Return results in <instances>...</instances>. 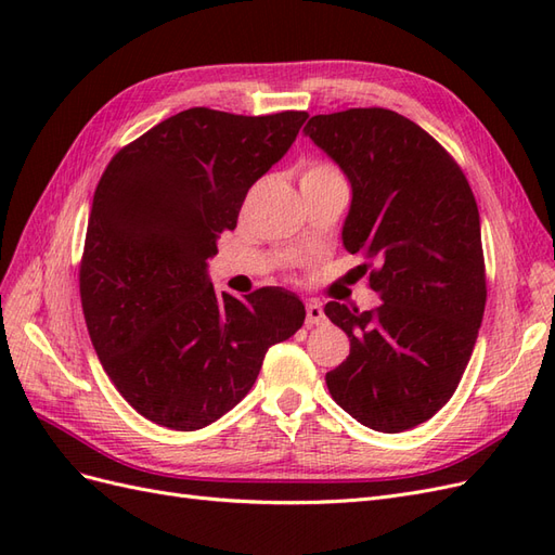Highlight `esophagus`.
<instances>
[{
  "instance_id": "esophagus-1",
  "label": "esophagus",
  "mask_w": 555,
  "mask_h": 555,
  "mask_svg": "<svg viewBox=\"0 0 555 555\" xmlns=\"http://www.w3.org/2000/svg\"><path fill=\"white\" fill-rule=\"evenodd\" d=\"M324 308H322V304H317V300H312V304H308V308H306V324L308 326H319V324H324Z\"/></svg>"
}]
</instances>
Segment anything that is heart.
<instances>
[{"instance_id": "1", "label": "heart", "mask_w": 555, "mask_h": 555, "mask_svg": "<svg viewBox=\"0 0 555 555\" xmlns=\"http://www.w3.org/2000/svg\"><path fill=\"white\" fill-rule=\"evenodd\" d=\"M331 178H343L340 171L335 169L331 162H310L304 169V176H300V182L304 180H331Z\"/></svg>"}]
</instances>
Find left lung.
<instances>
[{
	"instance_id": "8db88e82",
	"label": "left lung",
	"mask_w": 555,
	"mask_h": 555,
	"mask_svg": "<svg viewBox=\"0 0 555 555\" xmlns=\"http://www.w3.org/2000/svg\"><path fill=\"white\" fill-rule=\"evenodd\" d=\"M308 137L351 182L343 243L382 296L375 310L326 304L349 357L326 373L338 405L379 433L442 410L473 357L486 306L479 210L461 166L389 108L314 115Z\"/></svg>"
}]
</instances>
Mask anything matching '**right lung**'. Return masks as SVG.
Wrapping results in <instances>:
<instances>
[{"label": "right lung", "instance_id": "right-lung-1", "mask_svg": "<svg viewBox=\"0 0 555 555\" xmlns=\"http://www.w3.org/2000/svg\"><path fill=\"white\" fill-rule=\"evenodd\" d=\"M306 111L188 108L108 162L80 257V304L115 389L171 430H198L247 396L266 351L304 326L280 287L215 294L206 261L247 190L282 159Z\"/></svg>", "mask_w": 555, "mask_h": 555}]
</instances>
